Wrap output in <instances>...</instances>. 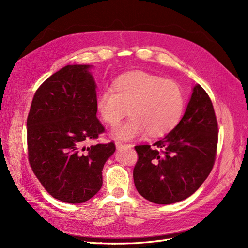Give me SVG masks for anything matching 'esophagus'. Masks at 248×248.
<instances>
[{"label": "esophagus", "mask_w": 248, "mask_h": 248, "mask_svg": "<svg viewBox=\"0 0 248 248\" xmlns=\"http://www.w3.org/2000/svg\"><path fill=\"white\" fill-rule=\"evenodd\" d=\"M116 147H117L118 149H122V148H125V147H127V148H131V147H132V145H129V144H123V142H121V141H116Z\"/></svg>", "instance_id": "34e87169"}]
</instances>
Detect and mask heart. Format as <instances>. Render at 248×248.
Wrapping results in <instances>:
<instances>
[{
	"label": "heart",
	"instance_id": "1",
	"mask_svg": "<svg viewBox=\"0 0 248 248\" xmlns=\"http://www.w3.org/2000/svg\"><path fill=\"white\" fill-rule=\"evenodd\" d=\"M96 108L111 127L121 123L129 108L132 117L114 132L118 139L132 140L147 132L152 137H162L181 120L185 96L177 81L134 71L118 78L114 89H103L97 96Z\"/></svg>",
	"mask_w": 248,
	"mask_h": 248
}]
</instances>
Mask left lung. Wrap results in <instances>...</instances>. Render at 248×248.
Segmentation results:
<instances>
[{"mask_svg": "<svg viewBox=\"0 0 248 248\" xmlns=\"http://www.w3.org/2000/svg\"><path fill=\"white\" fill-rule=\"evenodd\" d=\"M218 141V124L211 99L200 85L181 121L162 140L136 146L133 169L137 190L155 204H174L196 192L211 172Z\"/></svg>", "mask_w": 248, "mask_h": 248, "instance_id": "1", "label": "left lung"}]
</instances>
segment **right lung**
<instances>
[{
	"instance_id": "1",
	"label": "right lung",
	"mask_w": 248,
	"mask_h": 248,
	"mask_svg": "<svg viewBox=\"0 0 248 248\" xmlns=\"http://www.w3.org/2000/svg\"><path fill=\"white\" fill-rule=\"evenodd\" d=\"M90 65H67L37 89L27 119L28 158L52 198L79 204L102 186V169L114 141L87 146L106 131L96 117Z\"/></svg>"
}]
</instances>
